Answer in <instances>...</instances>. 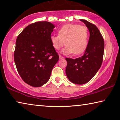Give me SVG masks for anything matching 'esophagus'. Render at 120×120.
<instances>
[{
	"mask_svg": "<svg viewBox=\"0 0 120 120\" xmlns=\"http://www.w3.org/2000/svg\"><path fill=\"white\" fill-rule=\"evenodd\" d=\"M64 59V57L62 56L61 55H59V59L61 60V59Z\"/></svg>",
	"mask_w": 120,
	"mask_h": 120,
	"instance_id": "34e87169",
	"label": "esophagus"
}]
</instances>
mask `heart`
I'll return each instance as SVG.
<instances>
[{"label":"heart","mask_w":120,"mask_h":120,"mask_svg":"<svg viewBox=\"0 0 120 120\" xmlns=\"http://www.w3.org/2000/svg\"><path fill=\"white\" fill-rule=\"evenodd\" d=\"M59 35H52L51 41L56 50H60L65 44L67 46L62 52L66 54H82L86 50L89 41L87 28L76 24H68L62 26Z\"/></svg>","instance_id":"obj_1"}]
</instances>
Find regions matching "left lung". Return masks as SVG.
I'll use <instances>...</instances> for the list:
<instances>
[{
	"instance_id": "8db88e82",
	"label": "left lung",
	"mask_w": 120,
	"mask_h": 120,
	"mask_svg": "<svg viewBox=\"0 0 120 120\" xmlns=\"http://www.w3.org/2000/svg\"><path fill=\"white\" fill-rule=\"evenodd\" d=\"M90 32L88 44L82 56L73 59L66 58L67 77L71 82L84 84L90 81L101 67L104 51V41L97 26L85 20H80Z\"/></svg>"
}]
</instances>
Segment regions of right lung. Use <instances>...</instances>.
Instances as JSON below:
<instances>
[{"label": "right lung", "mask_w": 120, "mask_h": 120, "mask_svg": "<svg viewBox=\"0 0 120 120\" xmlns=\"http://www.w3.org/2000/svg\"><path fill=\"white\" fill-rule=\"evenodd\" d=\"M54 27L50 22H37L28 26L17 37L14 62L21 77L30 86L46 83L59 60L51 41Z\"/></svg>", "instance_id": "add662e5"}]
</instances>
